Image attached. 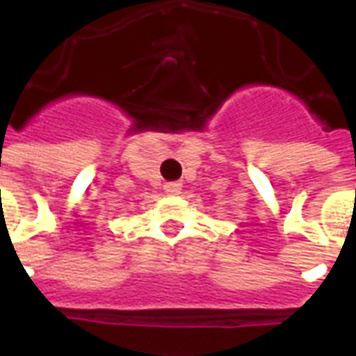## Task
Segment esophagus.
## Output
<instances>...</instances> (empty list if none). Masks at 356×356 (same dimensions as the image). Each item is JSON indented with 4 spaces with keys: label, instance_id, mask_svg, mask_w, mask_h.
<instances>
[{
    "label": "esophagus",
    "instance_id": "34e87169",
    "mask_svg": "<svg viewBox=\"0 0 356 356\" xmlns=\"http://www.w3.org/2000/svg\"><path fill=\"white\" fill-rule=\"evenodd\" d=\"M181 190H183V184L177 183V181L164 184V192H166L168 196H177V194H181Z\"/></svg>",
    "mask_w": 356,
    "mask_h": 356
}]
</instances>
